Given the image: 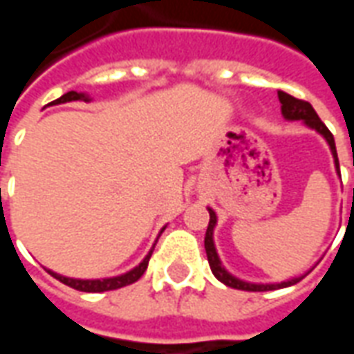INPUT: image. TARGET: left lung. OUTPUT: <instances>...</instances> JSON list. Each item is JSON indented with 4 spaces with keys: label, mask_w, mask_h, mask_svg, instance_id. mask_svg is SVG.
<instances>
[{
    "label": "left lung",
    "mask_w": 354,
    "mask_h": 354,
    "mask_svg": "<svg viewBox=\"0 0 354 354\" xmlns=\"http://www.w3.org/2000/svg\"><path fill=\"white\" fill-rule=\"evenodd\" d=\"M279 100H281V111L284 119H288V121H304L309 129L317 131L322 138L326 140L328 146H330V151H332V157H334L335 170L339 172V161H337V151H335L334 136H332V132L326 129V124L320 121V117L317 115V111L313 109L311 104L305 100H297V98L290 96V94L284 93V91H279ZM353 203H354V189H353ZM208 214H210V222H208L207 235H205V250H207V258H208V263H210V269H212V273H214L216 279H218L220 282H223L225 286H231V288H237V290H248V292H267V290H277V288H286V286H292V284L299 282L301 279H304L305 274H307L305 273L301 274V277H294V279H288V281H282V282H266V284H261V282H246L243 281V279H237L235 274H231L230 271L223 267L220 256H218V252H216L214 227H216V222H218V216H216V212L210 207H208Z\"/></svg>",
    "instance_id": "obj_1"
}]
</instances>
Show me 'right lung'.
Returning <instances> with one entry per match:
<instances>
[{
    "label": "right lung",
    "instance_id": "obj_1",
    "mask_svg": "<svg viewBox=\"0 0 354 354\" xmlns=\"http://www.w3.org/2000/svg\"><path fill=\"white\" fill-rule=\"evenodd\" d=\"M73 100L91 102V96H88L87 93H75V91H70V93L62 94L60 98H57L55 102H50V104L57 106V104H66V102ZM162 230H165V227H162ZM151 252H153V248L147 252L146 258L140 261L134 269H131V271H127V273L123 274H117V277H108V279H72V277H64V274L55 273V271H50V269H47V271H49L55 279H58L60 282H64L66 286L80 290V292H108V290L123 288V286H129L132 282L138 281L140 277L146 273L147 263H149V258H151Z\"/></svg>",
    "mask_w": 354,
    "mask_h": 354
}]
</instances>
